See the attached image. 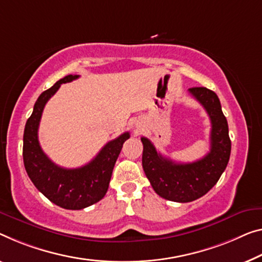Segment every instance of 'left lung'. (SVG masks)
<instances>
[{"label":"left lung","mask_w":262,"mask_h":262,"mask_svg":"<svg viewBox=\"0 0 262 262\" xmlns=\"http://www.w3.org/2000/svg\"><path fill=\"white\" fill-rule=\"evenodd\" d=\"M188 92L204 106L211 119L210 152L193 163H176L158 154L150 140L142 137L143 168L158 195L177 203H190L206 194L218 182L231 156L228 124L215 92L191 88Z\"/></svg>","instance_id":"8db88e82"}]
</instances>
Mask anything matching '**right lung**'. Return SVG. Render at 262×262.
Segmentation results:
<instances>
[{
  "mask_svg": "<svg viewBox=\"0 0 262 262\" xmlns=\"http://www.w3.org/2000/svg\"><path fill=\"white\" fill-rule=\"evenodd\" d=\"M78 77V75H68L39 95L23 135V163L30 180L51 203L67 210H82L104 198L116 160L124 142L130 138L128 132L120 135L82 167L64 168L48 158L39 145L37 134L43 108L61 84Z\"/></svg>",
  "mask_w": 262,
  "mask_h": 262,
  "instance_id": "1",
  "label": "right lung"
}]
</instances>
